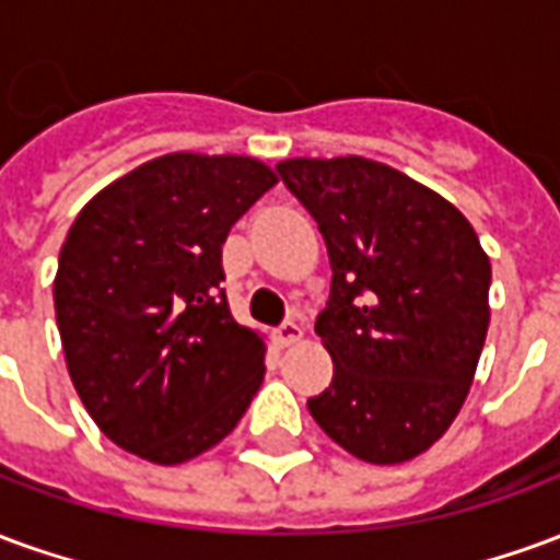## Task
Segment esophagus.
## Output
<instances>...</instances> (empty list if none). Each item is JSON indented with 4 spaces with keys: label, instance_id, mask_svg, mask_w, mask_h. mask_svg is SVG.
Listing matches in <instances>:
<instances>
[{
    "label": "esophagus",
    "instance_id": "esophagus-1",
    "mask_svg": "<svg viewBox=\"0 0 560 560\" xmlns=\"http://www.w3.org/2000/svg\"><path fill=\"white\" fill-rule=\"evenodd\" d=\"M300 339H303V327H300L296 320H284V324L276 329V345H281V348H291V345H296Z\"/></svg>",
    "mask_w": 560,
    "mask_h": 560
}]
</instances>
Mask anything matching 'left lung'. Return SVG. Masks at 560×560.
<instances>
[{
  "instance_id": "1",
  "label": "left lung",
  "mask_w": 560,
  "mask_h": 560,
  "mask_svg": "<svg viewBox=\"0 0 560 560\" xmlns=\"http://www.w3.org/2000/svg\"><path fill=\"white\" fill-rule=\"evenodd\" d=\"M281 183L327 243L332 284L315 332L332 384L308 399L351 456H420L465 405L489 329L492 267L450 200L381 161L288 159Z\"/></svg>"
}]
</instances>
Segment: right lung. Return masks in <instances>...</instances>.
Segmentation results:
<instances>
[{
  "instance_id": "obj_1",
  "label": "right lung",
  "mask_w": 560,
  "mask_h": 560,
  "mask_svg": "<svg viewBox=\"0 0 560 560\" xmlns=\"http://www.w3.org/2000/svg\"><path fill=\"white\" fill-rule=\"evenodd\" d=\"M279 183L245 155L171 152L92 197L54 281L83 408L116 446L179 465L233 432L264 381V339L233 320L221 245Z\"/></svg>"
}]
</instances>
